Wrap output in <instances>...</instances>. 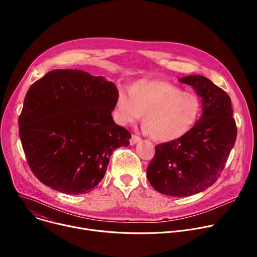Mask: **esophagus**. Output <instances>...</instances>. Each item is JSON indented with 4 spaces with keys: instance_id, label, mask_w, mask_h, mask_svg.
I'll return each mask as SVG.
<instances>
[{
    "instance_id": "esophagus-1",
    "label": "esophagus",
    "mask_w": 257,
    "mask_h": 257,
    "mask_svg": "<svg viewBox=\"0 0 257 257\" xmlns=\"http://www.w3.org/2000/svg\"><path fill=\"white\" fill-rule=\"evenodd\" d=\"M140 137H138V136H136V135H132V137H131V139H130V145H135L136 143H138V142H140Z\"/></svg>"
}]
</instances>
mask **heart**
I'll use <instances>...</instances> for the list:
<instances>
[{
    "instance_id": "heart-1",
    "label": "heart",
    "mask_w": 257,
    "mask_h": 257,
    "mask_svg": "<svg viewBox=\"0 0 257 257\" xmlns=\"http://www.w3.org/2000/svg\"><path fill=\"white\" fill-rule=\"evenodd\" d=\"M202 109L194 92L160 79H139L127 89H119L113 108V120L128 126L143 115V131L162 143L185 137L198 122Z\"/></svg>"
}]
</instances>
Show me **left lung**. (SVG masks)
Masks as SVG:
<instances>
[{
	"label": "left lung",
	"instance_id": "1",
	"mask_svg": "<svg viewBox=\"0 0 257 257\" xmlns=\"http://www.w3.org/2000/svg\"><path fill=\"white\" fill-rule=\"evenodd\" d=\"M179 80L201 97V117L185 137L156 146L146 175L158 192L185 197L207 189L217 180L235 145L237 128L226 91L201 75Z\"/></svg>",
	"mask_w": 257,
	"mask_h": 257
}]
</instances>
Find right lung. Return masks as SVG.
<instances>
[{"mask_svg":"<svg viewBox=\"0 0 257 257\" xmlns=\"http://www.w3.org/2000/svg\"><path fill=\"white\" fill-rule=\"evenodd\" d=\"M118 89L82 70H53L28 89L19 135L42 183L66 194L87 193L104 177L113 151L131 134L112 117Z\"/></svg>","mask_w":257,"mask_h":257,"instance_id":"right-lung-1","label":"right lung"}]
</instances>
